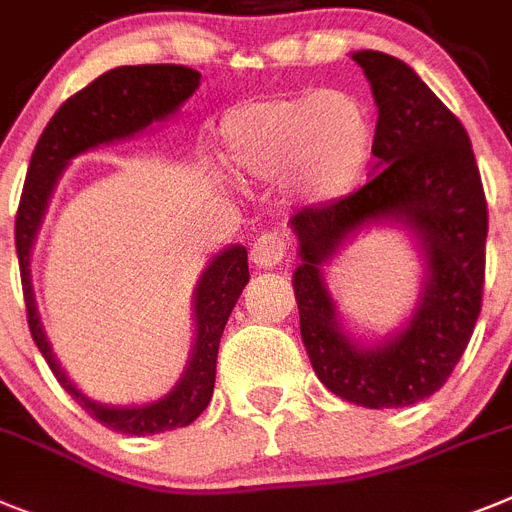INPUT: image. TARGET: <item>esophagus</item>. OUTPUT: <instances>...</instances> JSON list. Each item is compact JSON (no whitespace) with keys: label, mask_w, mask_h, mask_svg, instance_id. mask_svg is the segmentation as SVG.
I'll return each mask as SVG.
<instances>
[{"label":"esophagus","mask_w":512,"mask_h":512,"mask_svg":"<svg viewBox=\"0 0 512 512\" xmlns=\"http://www.w3.org/2000/svg\"><path fill=\"white\" fill-rule=\"evenodd\" d=\"M287 256V238L282 233H261L253 240L251 246V261L256 266H277Z\"/></svg>","instance_id":"obj_1"}]
</instances>
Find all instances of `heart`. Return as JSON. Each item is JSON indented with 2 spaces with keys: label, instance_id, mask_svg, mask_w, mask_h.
<instances>
[{
  "label": "heart",
  "instance_id": "1",
  "mask_svg": "<svg viewBox=\"0 0 512 512\" xmlns=\"http://www.w3.org/2000/svg\"><path fill=\"white\" fill-rule=\"evenodd\" d=\"M220 144L240 178L279 181L308 204L339 202L357 189L375 155L368 106L347 90L274 95L222 116Z\"/></svg>",
  "mask_w": 512,
  "mask_h": 512
}]
</instances>
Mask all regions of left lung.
I'll return each instance as SVG.
<instances>
[{
	"label": "left lung",
	"mask_w": 512,
	"mask_h": 512,
	"mask_svg": "<svg viewBox=\"0 0 512 512\" xmlns=\"http://www.w3.org/2000/svg\"><path fill=\"white\" fill-rule=\"evenodd\" d=\"M352 59L378 106L381 170L355 194L290 217L300 243L292 287L318 381L352 404L396 409L440 391L474 334L484 295L487 199L464 124L419 74L383 51H357ZM378 221L415 235L428 272L405 329L360 348L343 334L320 266L349 234Z\"/></svg>",
	"instance_id": "1"
}]
</instances>
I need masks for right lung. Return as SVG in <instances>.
<instances>
[{
    "label": "right lung",
    "mask_w": 512,
    "mask_h": 512,
    "mask_svg": "<svg viewBox=\"0 0 512 512\" xmlns=\"http://www.w3.org/2000/svg\"><path fill=\"white\" fill-rule=\"evenodd\" d=\"M199 80L202 74L181 64H139V67H119L100 74L98 80L64 100L46 124L30 157L28 178H25L20 207H17L15 248L30 336L41 349V355L46 357L48 368L56 375L61 388L90 417L98 419L100 425L124 432V435H155V432L186 427L207 409L214 391V370H217L222 331L238 303L240 292L251 279L248 251L243 246H230L209 261L194 292L196 339L186 373L168 396L144 406L98 404L87 399L85 393L69 381L51 352L41 316H38L33 282H30V251H33V240L41 227L51 191L69 160L87 150H95L100 144L134 137L155 121H165L196 93Z\"/></svg>",
    "instance_id": "right-lung-1"
}]
</instances>
